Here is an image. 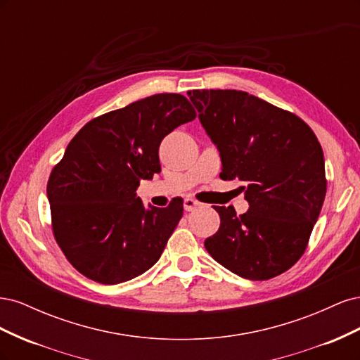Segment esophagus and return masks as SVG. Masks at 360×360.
Listing matches in <instances>:
<instances>
[{
    "label": "esophagus",
    "instance_id": "34e87169",
    "mask_svg": "<svg viewBox=\"0 0 360 360\" xmlns=\"http://www.w3.org/2000/svg\"><path fill=\"white\" fill-rule=\"evenodd\" d=\"M198 205H200V202L195 198H191V197L184 198V201H183V207H184V210H186V212H192L193 209H197Z\"/></svg>",
    "mask_w": 360,
    "mask_h": 360
}]
</instances>
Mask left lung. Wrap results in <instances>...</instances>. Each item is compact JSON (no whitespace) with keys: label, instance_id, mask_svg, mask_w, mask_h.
<instances>
[{"label":"left lung","instance_id":"obj_1","mask_svg":"<svg viewBox=\"0 0 360 360\" xmlns=\"http://www.w3.org/2000/svg\"><path fill=\"white\" fill-rule=\"evenodd\" d=\"M188 96L219 150L222 180H240L249 210L213 205L221 216L204 246L245 279L284 274L303 255L326 197L324 156L302 118L237 90H192Z\"/></svg>","mask_w":360,"mask_h":360}]
</instances>
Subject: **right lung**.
Listing matches in <instances>:
<instances>
[{
	"mask_svg": "<svg viewBox=\"0 0 360 360\" xmlns=\"http://www.w3.org/2000/svg\"><path fill=\"white\" fill-rule=\"evenodd\" d=\"M197 117L186 97L162 93L86 123L48 180L53 237L89 279L114 285L156 264L183 216V200L146 209L139 180L160 172L159 146Z\"/></svg>",
	"mask_w": 360,
	"mask_h": 360,
	"instance_id": "1",
	"label": "right lung"
}]
</instances>
